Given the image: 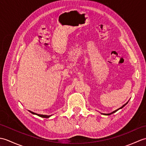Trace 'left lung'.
Segmentation results:
<instances>
[{
  "instance_id": "left-lung-1",
  "label": "left lung",
  "mask_w": 146,
  "mask_h": 146,
  "mask_svg": "<svg viewBox=\"0 0 146 146\" xmlns=\"http://www.w3.org/2000/svg\"><path fill=\"white\" fill-rule=\"evenodd\" d=\"M113 112H111V113H108V115H110V114H111V113H112Z\"/></svg>"
}]
</instances>
